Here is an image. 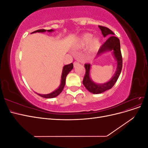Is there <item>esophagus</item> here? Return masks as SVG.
Returning <instances> with one entry per match:
<instances>
[{
    "label": "esophagus",
    "instance_id": "obj_1",
    "mask_svg": "<svg viewBox=\"0 0 148 148\" xmlns=\"http://www.w3.org/2000/svg\"><path fill=\"white\" fill-rule=\"evenodd\" d=\"M78 64H79V63H78V62H74L73 65H74V66H77Z\"/></svg>",
    "mask_w": 148,
    "mask_h": 148
}]
</instances>
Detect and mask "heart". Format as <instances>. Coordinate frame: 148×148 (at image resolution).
Masks as SVG:
<instances>
[{"label": "heart", "instance_id": "heart-1", "mask_svg": "<svg viewBox=\"0 0 148 148\" xmlns=\"http://www.w3.org/2000/svg\"><path fill=\"white\" fill-rule=\"evenodd\" d=\"M92 35L90 33H85L79 37L75 42V46L78 47H82L86 46L89 43V50L91 52H95L101 46L99 38H92Z\"/></svg>", "mask_w": 148, "mask_h": 148}]
</instances>
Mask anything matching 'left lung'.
Here are the masks:
<instances>
[{
    "instance_id": "obj_1",
    "label": "left lung",
    "mask_w": 148,
    "mask_h": 148,
    "mask_svg": "<svg viewBox=\"0 0 148 148\" xmlns=\"http://www.w3.org/2000/svg\"><path fill=\"white\" fill-rule=\"evenodd\" d=\"M99 28L101 30L103 36L106 37L107 36H110V35L111 36L107 39V41L99 48L97 55L99 56L104 52L112 51L113 55L117 61V70L110 81L105 83L97 84L92 81L90 78L89 73H90L91 65L89 64L84 65L86 73L83 80V84L89 92L93 94H100L112 88L116 82L117 81L122 69V57L120 51L119 39L114 36L115 34L108 28L102 26H99ZM112 35L113 36H112Z\"/></svg>"
}]
</instances>
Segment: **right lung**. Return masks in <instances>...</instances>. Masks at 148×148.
<instances>
[{
    "mask_svg": "<svg viewBox=\"0 0 148 148\" xmlns=\"http://www.w3.org/2000/svg\"><path fill=\"white\" fill-rule=\"evenodd\" d=\"M53 29H49V30H46V29H38L35 31H33L32 33H44L46 32V31H47V32H52L53 31ZM73 64L72 63H71L69 65H66L64 66L63 68V70H62V77H61V83L59 87L56 90H55L54 91H53L51 93L49 94H47V95H41V94H38L37 93L39 96H40L41 97H44V98H53L57 97V96H59L60 94L61 93V92L63 90V89L65 86V80H66V77L67 75L69 73L70 71L73 69Z\"/></svg>",
    "mask_w": 148,
    "mask_h": 148,
    "instance_id": "add662e5",
    "label": "right lung"
}]
</instances>
